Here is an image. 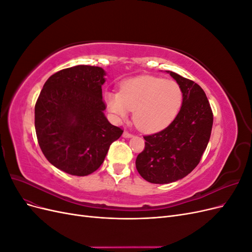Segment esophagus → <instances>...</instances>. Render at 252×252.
Wrapping results in <instances>:
<instances>
[{
    "instance_id": "34e87169",
    "label": "esophagus",
    "mask_w": 252,
    "mask_h": 252,
    "mask_svg": "<svg viewBox=\"0 0 252 252\" xmlns=\"http://www.w3.org/2000/svg\"><path fill=\"white\" fill-rule=\"evenodd\" d=\"M133 134L131 133V132H129V131H124V133H123V136L124 138H131Z\"/></svg>"
}]
</instances>
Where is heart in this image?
I'll return each mask as SVG.
<instances>
[{
	"label": "heart",
	"instance_id": "1",
	"mask_svg": "<svg viewBox=\"0 0 252 252\" xmlns=\"http://www.w3.org/2000/svg\"><path fill=\"white\" fill-rule=\"evenodd\" d=\"M113 118L121 121L133 111V123L144 132H156L168 126L182 106L183 93L172 80L142 75L124 81L120 94L105 95Z\"/></svg>",
	"mask_w": 252,
	"mask_h": 252
}]
</instances>
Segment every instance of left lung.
Listing matches in <instances>:
<instances>
[{
  "label": "left lung",
  "mask_w": 252,
  "mask_h": 252,
  "mask_svg": "<svg viewBox=\"0 0 252 252\" xmlns=\"http://www.w3.org/2000/svg\"><path fill=\"white\" fill-rule=\"evenodd\" d=\"M169 73L182 89V107L163 130L144 135L145 148L135 159L141 177L154 184L175 182L195 168L208 145L213 123L210 104L201 86Z\"/></svg>",
  "instance_id": "1"
}]
</instances>
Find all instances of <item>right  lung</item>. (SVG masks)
<instances>
[{"instance_id": "obj_1", "label": "right lung", "mask_w": 252, "mask_h": 252, "mask_svg": "<svg viewBox=\"0 0 252 252\" xmlns=\"http://www.w3.org/2000/svg\"><path fill=\"white\" fill-rule=\"evenodd\" d=\"M105 71L79 65L52 74L34 107L37 143L49 163L78 177L94 172L123 133L106 119Z\"/></svg>"}]
</instances>
